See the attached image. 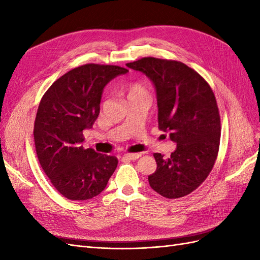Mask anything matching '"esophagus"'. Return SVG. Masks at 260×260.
Wrapping results in <instances>:
<instances>
[{"instance_id": "34e87169", "label": "esophagus", "mask_w": 260, "mask_h": 260, "mask_svg": "<svg viewBox=\"0 0 260 260\" xmlns=\"http://www.w3.org/2000/svg\"><path fill=\"white\" fill-rule=\"evenodd\" d=\"M141 156V154L139 153H133V154H124L123 155V158H127V159H138L139 157Z\"/></svg>"}]
</instances>
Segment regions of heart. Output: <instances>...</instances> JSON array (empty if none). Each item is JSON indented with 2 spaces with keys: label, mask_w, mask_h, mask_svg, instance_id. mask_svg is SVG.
Here are the masks:
<instances>
[{
  "label": "heart",
  "mask_w": 260,
  "mask_h": 260,
  "mask_svg": "<svg viewBox=\"0 0 260 260\" xmlns=\"http://www.w3.org/2000/svg\"><path fill=\"white\" fill-rule=\"evenodd\" d=\"M124 92L127 93V98L128 100L133 96H138V95H147L146 90L142 84L140 83H131L129 85H125L123 88Z\"/></svg>",
  "instance_id": "1"
}]
</instances>
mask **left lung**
<instances>
[{
	"mask_svg": "<svg viewBox=\"0 0 260 260\" xmlns=\"http://www.w3.org/2000/svg\"><path fill=\"white\" fill-rule=\"evenodd\" d=\"M127 67L153 82L158 128L177 144L169 158L154 154L157 168L148 176L149 185L164 198H183L205 181L217 158L221 128L214 92L181 61L144 57Z\"/></svg>",
	"mask_w": 260,
	"mask_h": 260,
	"instance_id": "1",
	"label": "left lung"
}]
</instances>
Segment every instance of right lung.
Listing matches in <instances>:
<instances>
[{
    "mask_svg": "<svg viewBox=\"0 0 260 260\" xmlns=\"http://www.w3.org/2000/svg\"><path fill=\"white\" fill-rule=\"evenodd\" d=\"M127 73L113 65L77 67L58 78L40 102L34 129L38 159L53 186L68 200L99 195L114 174L118 159L83 148L82 132L96 120L105 85Z\"/></svg>",
    "mask_w": 260,
    "mask_h": 260,
    "instance_id": "add662e5",
    "label": "right lung"
}]
</instances>
